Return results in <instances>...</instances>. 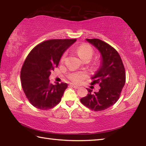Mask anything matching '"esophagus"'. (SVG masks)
<instances>
[{
  "mask_svg": "<svg viewBox=\"0 0 146 146\" xmlns=\"http://www.w3.org/2000/svg\"><path fill=\"white\" fill-rule=\"evenodd\" d=\"M70 85H71V86H72L73 87H74V88H75V89H78L79 87H80L78 86H76V85L73 84H71Z\"/></svg>",
  "mask_w": 146,
  "mask_h": 146,
  "instance_id": "34e87169",
  "label": "esophagus"
}]
</instances>
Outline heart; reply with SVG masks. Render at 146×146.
<instances>
[{
    "mask_svg": "<svg viewBox=\"0 0 146 146\" xmlns=\"http://www.w3.org/2000/svg\"><path fill=\"white\" fill-rule=\"evenodd\" d=\"M76 52L77 53L79 57L82 60L86 58L91 59L93 55V50L92 48L87 44H82L80 46H78L76 49ZM66 55V53H64L62 56L61 60H64ZM87 77V74L84 72H75L69 74L68 78L71 81L75 83H80V82L84 80Z\"/></svg>",
    "mask_w": 146,
    "mask_h": 146,
    "instance_id": "heart-1",
    "label": "heart"
}]
</instances>
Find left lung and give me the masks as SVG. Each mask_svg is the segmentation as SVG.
I'll use <instances>...</instances> for the list:
<instances>
[{
  "mask_svg": "<svg viewBox=\"0 0 146 146\" xmlns=\"http://www.w3.org/2000/svg\"><path fill=\"white\" fill-rule=\"evenodd\" d=\"M102 55L101 64L91 78V85L98 84V92L89 93L80 99L82 104L94 111L107 109L117 102L126 82V73L120 55L115 48L99 39H86Z\"/></svg>",
  "mask_w": 146,
  "mask_h": 146,
  "instance_id": "8db88e82",
  "label": "left lung"
}]
</instances>
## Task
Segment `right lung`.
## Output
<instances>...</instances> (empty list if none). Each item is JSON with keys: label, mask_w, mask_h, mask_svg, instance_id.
<instances>
[{"label": "right lung", "mask_w": 146, "mask_h": 146, "mask_svg": "<svg viewBox=\"0 0 146 146\" xmlns=\"http://www.w3.org/2000/svg\"><path fill=\"white\" fill-rule=\"evenodd\" d=\"M76 41L47 40L36 46L27 55L21 70L20 79L25 96L34 107L48 110L60 102L68 84H50L49 76L59 65L64 52Z\"/></svg>", "instance_id": "right-lung-1"}]
</instances>
